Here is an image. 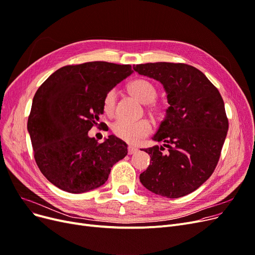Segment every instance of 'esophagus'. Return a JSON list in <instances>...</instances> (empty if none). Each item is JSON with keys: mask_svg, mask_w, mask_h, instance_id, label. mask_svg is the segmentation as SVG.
Masks as SVG:
<instances>
[{"mask_svg": "<svg viewBox=\"0 0 255 255\" xmlns=\"http://www.w3.org/2000/svg\"><path fill=\"white\" fill-rule=\"evenodd\" d=\"M137 148L135 147V146H129L128 147V154H134V153H136L137 152Z\"/></svg>", "mask_w": 255, "mask_h": 255, "instance_id": "esophagus-1", "label": "esophagus"}]
</instances>
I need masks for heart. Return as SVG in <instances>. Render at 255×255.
<instances>
[{"label":"heart","instance_id":"heart-1","mask_svg":"<svg viewBox=\"0 0 255 255\" xmlns=\"http://www.w3.org/2000/svg\"><path fill=\"white\" fill-rule=\"evenodd\" d=\"M129 91L137 100L143 104L152 103L157 96V90L151 81L147 79H135L129 84ZM117 103V92L116 90H110L106 93L103 99V110L107 116H113L115 113ZM157 106L151 105V110L153 113L157 112ZM114 134L119 138L134 142L139 138L147 136L151 132V125L148 121H128L124 119L117 120L112 126Z\"/></svg>","mask_w":255,"mask_h":255}]
</instances>
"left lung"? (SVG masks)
<instances>
[{
  "mask_svg": "<svg viewBox=\"0 0 255 255\" xmlns=\"http://www.w3.org/2000/svg\"><path fill=\"white\" fill-rule=\"evenodd\" d=\"M133 70L159 81L170 104L152 137L163 146L143 149L151 159L139 180L159 196L189 195L209 178L219 161L228 130L223 99L206 76L189 64L155 62L133 65ZM164 146L168 151L163 152Z\"/></svg>",
  "mask_w": 255,
  "mask_h": 255,
  "instance_id": "obj_1",
  "label": "left lung"
}]
</instances>
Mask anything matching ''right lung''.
<instances>
[{
  "mask_svg": "<svg viewBox=\"0 0 255 255\" xmlns=\"http://www.w3.org/2000/svg\"><path fill=\"white\" fill-rule=\"evenodd\" d=\"M132 73L129 64L93 61L63 66L39 86L27 128L40 172L58 189H98L127 155L122 139L109 135L99 143L88 131L104 113L106 93Z\"/></svg>",
  "mask_w": 255,
  "mask_h": 255,
  "instance_id": "obj_1",
  "label": "right lung"
}]
</instances>
